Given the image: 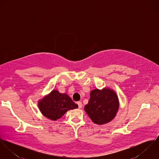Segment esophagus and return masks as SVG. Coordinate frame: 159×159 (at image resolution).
Masks as SVG:
<instances>
[{"label":"esophagus","mask_w":159,"mask_h":159,"mask_svg":"<svg viewBox=\"0 0 159 159\" xmlns=\"http://www.w3.org/2000/svg\"><path fill=\"white\" fill-rule=\"evenodd\" d=\"M77 104L78 105V108H82V103H81V102H78Z\"/></svg>","instance_id":"1"}]
</instances>
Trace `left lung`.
<instances>
[{
    "label": "left lung",
    "instance_id": "1",
    "mask_svg": "<svg viewBox=\"0 0 159 159\" xmlns=\"http://www.w3.org/2000/svg\"><path fill=\"white\" fill-rule=\"evenodd\" d=\"M90 100L84 110L92 120L101 125L110 122L119 108V101L116 93L110 89L91 91Z\"/></svg>",
    "mask_w": 159,
    "mask_h": 159
}]
</instances>
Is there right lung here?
Masks as SVG:
<instances>
[{"mask_svg":"<svg viewBox=\"0 0 159 159\" xmlns=\"http://www.w3.org/2000/svg\"><path fill=\"white\" fill-rule=\"evenodd\" d=\"M39 107L46 117L56 120L69 110L77 108L78 105L74 103L67 94L54 90L39 102Z\"/></svg>","mask_w":159,"mask_h":159,"instance_id":"1","label":"right lung"}]
</instances>
